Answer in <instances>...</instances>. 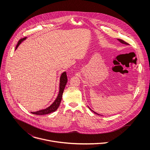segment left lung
Listing matches in <instances>:
<instances>
[{
    "instance_id": "left-lung-1",
    "label": "left lung",
    "mask_w": 150,
    "mask_h": 150,
    "mask_svg": "<svg viewBox=\"0 0 150 150\" xmlns=\"http://www.w3.org/2000/svg\"><path fill=\"white\" fill-rule=\"evenodd\" d=\"M117 40L120 42L121 43H122V44H126V45H129L128 43H127V42H125V41H124V40H121V39H117ZM88 108L92 111V112H93L94 113H95L96 114H97V115H100V114H98V113H97V112H95L93 110H92L90 107H89L88 106Z\"/></svg>"
}]
</instances>
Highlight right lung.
Listing matches in <instances>:
<instances>
[{
    "label": "right lung",
    "mask_w": 150,
    "mask_h": 150,
    "mask_svg": "<svg viewBox=\"0 0 150 150\" xmlns=\"http://www.w3.org/2000/svg\"><path fill=\"white\" fill-rule=\"evenodd\" d=\"M26 39H27V38L26 37V38H24L19 40V42L17 43V46L16 47V50L17 49V48L21 44V43L23 42L24 40H25ZM67 75H66V72L64 71L61 74V75L60 76L59 91V93L58 95V96L56 98L55 100L49 107H48L45 109L40 110H39V111H37L35 112H31L32 114H36V115H45V114H48L51 113V112L56 111L59 106L60 103L61 102L63 92L64 91L65 86L67 84Z\"/></svg>",
    "instance_id": "obj_1"
}]
</instances>
